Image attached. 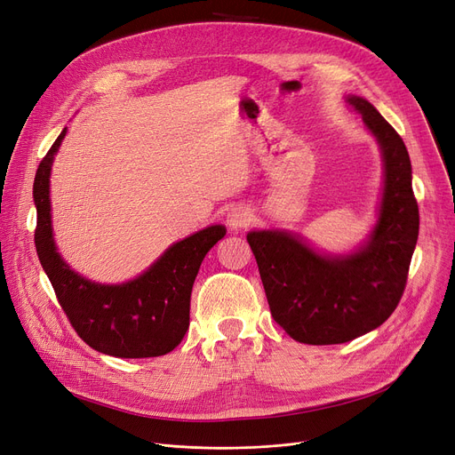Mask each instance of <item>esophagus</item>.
I'll return each instance as SVG.
<instances>
[{"mask_svg":"<svg viewBox=\"0 0 455 455\" xmlns=\"http://www.w3.org/2000/svg\"><path fill=\"white\" fill-rule=\"evenodd\" d=\"M252 221V213L247 206H234L227 215V225L232 230L245 228Z\"/></svg>","mask_w":455,"mask_h":455,"instance_id":"esophagus-1","label":"esophagus"}]
</instances>
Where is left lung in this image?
Wrapping results in <instances>:
<instances>
[{
    "instance_id": "obj_1",
    "label": "left lung",
    "mask_w": 455,
    "mask_h": 455,
    "mask_svg": "<svg viewBox=\"0 0 455 455\" xmlns=\"http://www.w3.org/2000/svg\"><path fill=\"white\" fill-rule=\"evenodd\" d=\"M347 101L363 116L386 167L374 230L347 256H323L283 230L249 232L273 319L306 345H339L386 323L408 282L419 237L411 162L400 134L363 98Z\"/></svg>"
}]
</instances>
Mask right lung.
Returning a JSON list of instances; mask_svg holds the SVG:
<instances>
[{
    "instance_id": "1",
    "label": "right lung",
    "mask_w": 455,
    "mask_h": 455,
    "mask_svg": "<svg viewBox=\"0 0 455 455\" xmlns=\"http://www.w3.org/2000/svg\"><path fill=\"white\" fill-rule=\"evenodd\" d=\"M64 136L66 129L42 158L33 184L36 254L59 304L77 336L93 350L114 357H156L172 352L189 326V297L201 261L227 228L212 225L191 234L125 283L86 280L64 264L53 240L50 173Z\"/></svg>"
}]
</instances>
